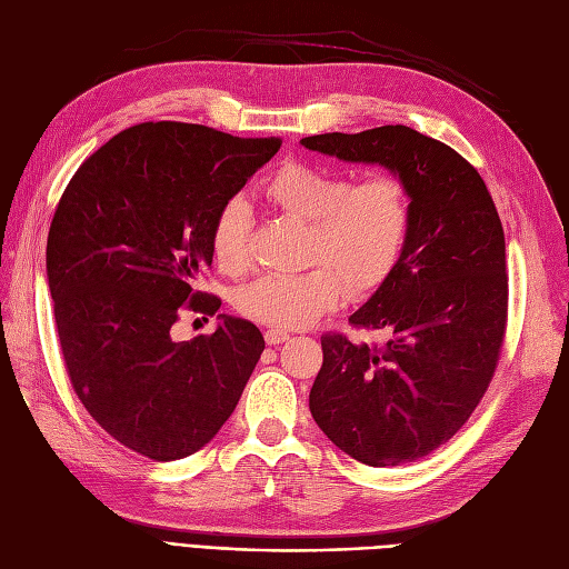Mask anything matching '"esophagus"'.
Segmentation results:
<instances>
[{
    "label": "esophagus",
    "instance_id": "obj_1",
    "mask_svg": "<svg viewBox=\"0 0 569 569\" xmlns=\"http://www.w3.org/2000/svg\"><path fill=\"white\" fill-rule=\"evenodd\" d=\"M289 339V332L287 330H278V327H270V330H266V341L268 347H278V343L287 341Z\"/></svg>",
    "mask_w": 569,
    "mask_h": 569
}]
</instances>
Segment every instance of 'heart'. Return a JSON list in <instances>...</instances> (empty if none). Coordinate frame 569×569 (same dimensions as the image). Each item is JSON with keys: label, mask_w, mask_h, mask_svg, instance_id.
Masks as SVG:
<instances>
[{"label": "heart", "mask_w": 569, "mask_h": 569, "mask_svg": "<svg viewBox=\"0 0 569 569\" xmlns=\"http://www.w3.org/2000/svg\"><path fill=\"white\" fill-rule=\"evenodd\" d=\"M266 197L280 211L308 222L303 261L295 274H263L237 291V311L278 330L316 322L343 295L363 297L380 287L399 261L410 226L406 184L380 173L351 184V178L311 163L274 170ZM251 209L230 199L211 228L216 266L239 274L249 266Z\"/></svg>", "instance_id": "1"}]
</instances>
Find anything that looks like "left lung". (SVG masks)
Masks as SVG:
<instances>
[{"label": "left lung", "instance_id": "1", "mask_svg": "<svg viewBox=\"0 0 569 569\" xmlns=\"http://www.w3.org/2000/svg\"><path fill=\"white\" fill-rule=\"evenodd\" d=\"M301 144L347 163L382 166L410 199V226L389 278L349 318L385 330V347L322 335L308 406L335 446L370 468L412 462L468 422L506 335L501 218L458 151L406 126L327 132Z\"/></svg>", "mask_w": 569, "mask_h": 569}]
</instances>
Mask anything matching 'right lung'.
<instances>
[{"label":"right lung","mask_w":569,"mask_h":569,"mask_svg":"<svg viewBox=\"0 0 569 569\" xmlns=\"http://www.w3.org/2000/svg\"><path fill=\"white\" fill-rule=\"evenodd\" d=\"M280 137L244 140L192 123H140L97 149L57 206L47 282L68 377L107 432L151 460H178L226 425L266 341L218 316L213 335L176 341L180 308L216 313L197 291L211 228Z\"/></svg>","instance_id":"1"}]
</instances>
